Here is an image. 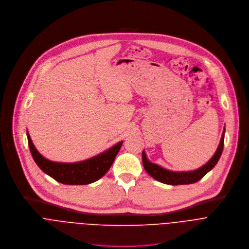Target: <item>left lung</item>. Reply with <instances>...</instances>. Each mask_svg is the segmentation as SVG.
<instances>
[{"mask_svg":"<svg viewBox=\"0 0 249 249\" xmlns=\"http://www.w3.org/2000/svg\"><path fill=\"white\" fill-rule=\"evenodd\" d=\"M225 131L226 129L224 128L222 138L220 141V144L217 148V151L215 152L214 156L201 168L194 170V171H189V172H173L166 170L154 163H151L146 157V154L143 150L142 152V163L145 171L150 175L153 178L156 180L166 183V184H171V185H178V184H190L198 181L201 179L209 171H211L216 164L218 163L222 152H223V148H224V138H225Z\"/></svg>","mask_w":249,"mask_h":249,"instance_id":"obj_1","label":"left lung"}]
</instances>
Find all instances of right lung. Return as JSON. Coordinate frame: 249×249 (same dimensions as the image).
I'll return each instance as SVG.
<instances>
[{"mask_svg": "<svg viewBox=\"0 0 249 249\" xmlns=\"http://www.w3.org/2000/svg\"><path fill=\"white\" fill-rule=\"evenodd\" d=\"M27 139L31 155L37 166L57 181L70 185L89 184L101 178L111 168L123 145V141L118 142L103 153L81 162L57 163L44 158L37 151L28 131Z\"/></svg>", "mask_w": 249, "mask_h": 249, "instance_id": "right-lung-1", "label": "right lung"}]
</instances>
